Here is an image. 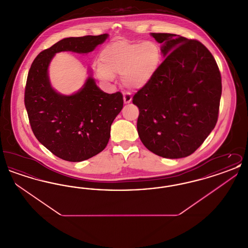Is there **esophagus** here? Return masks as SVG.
I'll return each mask as SVG.
<instances>
[{
    "label": "esophagus",
    "mask_w": 248,
    "mask_h": 248,
    "mask_svg": "<svg viewBox=\"0 0 248 248\" xmlns=\"http://www.w3.org/2000/svg\"><path fill=\"white\" fill-rule=\"evenodd\" d=\"M124 101L125 104H129L132 101V95L130 93H124Z\"/></svg>",
    "instance_id": "1"
}]
</instances>
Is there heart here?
I'll list each match as a JSON object with an SVG mask.
<instances>
[{"mask_svg":"<svg viewBox=\"0 0 248 248\" xmlns=\"http://www.w3.org/2000/svg\"><path fill=\"white\" fill-rule=\"evenodd\" d=\"M161 61V49L154 42L120 40L102 50L95 72L107 82L112 81L115 75H121L122 83L126 88L137 90L153 80Z\"/></svg>","mask_w":248,"mask_h":248,"instance_id":"b5f03b06","label":"heart"}]
</instances>
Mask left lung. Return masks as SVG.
<instances>
[{"mask_svg":"<svg viewBox=\"0 0 248 248\" xmlns=\"http://www.w3.org/2000/svg\"><path fill=\"white\" fill-rule=\"evenodd\" d=\"M165 60L153 80L133 97L144 146L164 158L193 154L216 126L221 75L200 42L172 33H151Z\"/></svg>","mask_w":248,"mask_h":248,"instance_id":"1","label":"left lung"}]
</instances>
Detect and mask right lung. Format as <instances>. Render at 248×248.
<instances>
[{"instance_id": "obj_1", "label": "right lung", "mask_w": 248, "mask_h": 248, "mask_svg": "<svg viewBox=\"0 0 248 248\" xmlns=\"http://www.w3.org/2000/svg\"><path fill=\"white\" fill-rule=\"evenodd\" d=\"M108 34L70 37L42 51L32 62L25 88V107L36 139L53 154L69 162H82L101 153L110 126L124 105L120 92L107 94L95 83L91 70L83 87L74 94L57 92L48 69L54 56L64 51L92 52Z\"/></svg>"}]
</instances>
